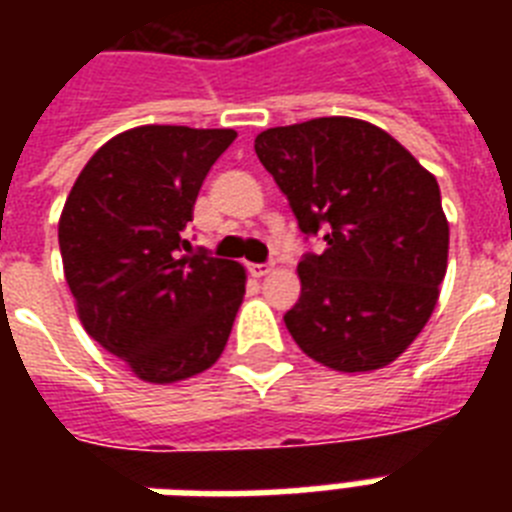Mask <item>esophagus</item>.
Masks as SVG:
<instances>
[{"label":"esophagus","instance_id":"34e87169","mask_svg":"<svg viewBox=\"0 0 512 512\" xmlns=\"http://www.w3.org/2000/svg\"><path fill=\"white\" fill-rule=\"evenodd\" d=\"M249 273H252L255 279H263V276L271 273V263H252L249 265Z\"/></svg>","mask_w":512,"mask_h":512}]
</instances>
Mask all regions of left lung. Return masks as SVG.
I'll list each match as a JSON object with an SVG mask.
<instances>
[{"label": "left lung", "mask_w": 512, "mask_h": 512, "mask_svg": "<svg viewBox=\"0 0 512 512\" xmlns=\"http://www.w3.org/2000/svg\"><path fill=\"white\" fill-rule=\"evenodd\" d=\"M255 154L305 236L300 300L284 313L303 353L337 372H372L404 353L436 308L449 223L441 191L388 132L350 116L271 127Z\"/></svg>", "instance_id": "obj_1"}]
</instances>
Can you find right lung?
<instances>
[{
  "label": "right lung",
  "instance_id": "1",
  "mask_svg": "<svg viewBox=\"0 0 512 512\" xmlns=\"http://www.w3.org/2000/svg\"><path fill=\"white\" fill-rule=\"evenodd\" d=\"M233 130L146 124L111 138L76 177L58 223L87 335L146 382L204 372L244 300V268L183 239Z\"/></svg>",
  "mask_w": 512,
  "mask_h": 512
}]
</instances>
